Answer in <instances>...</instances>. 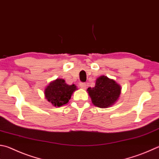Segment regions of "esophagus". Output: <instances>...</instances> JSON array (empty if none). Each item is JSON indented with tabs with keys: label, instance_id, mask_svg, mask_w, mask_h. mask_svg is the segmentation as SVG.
<instances>
[{
	"label": "esophagus",
	"instance_id": "1",
	"mask_svg": "<svg viewBox=\"0 0 159 159\" xmlns=\"http://www.w3.org/2000/svg\"><path fill=\"white\" fill-rule=\"evenodd\" d=\"M86 86H87V85H86L85 83H80V87L83 89H86Z\"/></svg>",
	"mask_w": 159,
	"mask_h": 159
}]
</instances>
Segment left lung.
<instances>
[{"instance_id": "obj_1", "label": "left lung", "mask_w": 159, "mask_h": 159, "mask_svg": "<svg viewBox=\"0 0 159 159\" xmlns=\"http://www.w3.org/2000/svg\"><path fill=\"white\" fill-rule=\"evenodd\" d=\"M87 91L94 106L99 108H108L118 99L121 88L115 80L102 76L97 79L94 88H88Z\"/></svg>"}]
</instances>
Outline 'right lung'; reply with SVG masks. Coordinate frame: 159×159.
<instances>
[{
  "label": "right lung",
  "instance_id": "obj_1",
  "mask_svg": "<svg viewBox=\"0 0 159 159\" xmlns=\"http://www.w3.org/2000/svg\"><path fill=\"white\" fill-rule=\"evenodd\" d=\"M77 89L75 85H67L63 79H56L45 89V97L56 107H60L68 103L71 94Z\"/></svg>",
  "mask_w": 159,
  "mask_h": 159
}]
</instances>
